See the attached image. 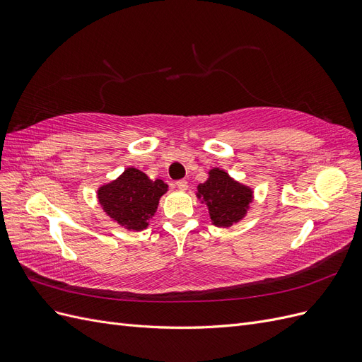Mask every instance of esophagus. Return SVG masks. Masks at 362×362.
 <instances>
[{"label":"esophagus","mask_w":362,"mask_h":362,"mask_svg":"<svg viewBox=\"0 0 362 362\" xmlns=\"http://www.w3.org/2000/svg\"><path fill=\"white\" fill-rule=\"evenodd\" d=\"M175 184H177V187L180 190H187V187H189V182L185 181V180H180V181H177Z\"/></svg>","instance_id":"esophagus-1"}]
</instances>
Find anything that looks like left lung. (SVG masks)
<instances>
[{
  "mask_svg": "<svg viewBox=\"0 0 362 362\" xmlns=\"http://www.w3.org/2000/svg\"><path fill=\"white\" fill-rule=\"evenodd\" d=\"M252 189L240 184L229 175L214 168L208 172V180L198 185L196 196L206 205L213 225L228 228L242 221L252 202Z\"/></svg>",
  "mask_w": 362,
  "mask_h": 362,
  "instance_id": "1",
  "label": "left lung"
}]
</instances>
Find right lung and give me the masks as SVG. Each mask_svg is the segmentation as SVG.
<instances>
[{"instance_id": "add662e5", "label": "right lung", "mask_w": 362, "mask_h": 362, "mask_svg": "<svg viewBox=\"0 0 362 362\" xmlns=\"http://www.w3.org/2000/svg\"><path fill=\"white\" fill-rule=\"evenodd\" d=\"M166 192L164 181H152L141 170L128 168L119 178L98 189V201L112 221L127 229L141 231L149 225Z\"/></svg>"}]
</instances>
